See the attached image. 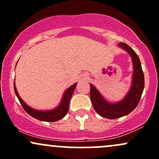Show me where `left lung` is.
Wrapping results in <instances>:
<instances>
[{
	"label": "left lung",
	"instance_id": "obj_1",
	"mask_svg": "<svg viewBox=\"0 0 159 159\" xmlns=\"http://www.w3.org/2000/svg\"><path fill=\"white\" fill-rule=\"evenodd\" d=\"M118 46L129 54L134 65L132 85L124 99L115 103L108 102L93 84H90V98L94 109L97 114L107 119L119 118L133 111L139 104L145 86L144 74L138 55L127 44L120 42Z\"/></svg>",
	"mask_w": 159,
	"mask_h": 159
}]
</instances>
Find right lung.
Returning <instances> with one entry per match:
<instances>
[{"label":"right lung","mask_w":159,"mask_h":159,"mask_svg":"<svg viewBox=\"0 0 159 159\" xmlns=\"http://www.w3.org/2000/svg\"><path fill=\"white\" fill-rule=\"evenodd\" d=\"M76 84L77 83H75V84H73V86L69 87L66 90L65 93L63 95L61 103H60V105L56 108L49 111H39L32 108L31 107L27 105L22 100V98H20V96L17 93L16 86H15V83H13V85H14L15 93H16V95L17 96L20 104L23 106V109L25 111V112L30 114V116H32V117H34V118L37 119V120L47 121V122H54V121L61 120V119H62L67 114L68 110H69L70 101L71 97H72V95L73 94V92H74L75 88H76Z\"/></svg>","instance_id":"add662e5"}]
</instances>
